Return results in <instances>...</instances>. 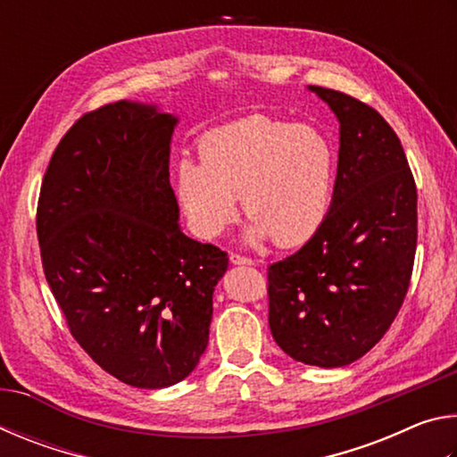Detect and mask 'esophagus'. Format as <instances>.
<instances>
[{
	"instance_id": "34e87169",
	"label": "esophagus",
	"mask_w": 457,
	"mask_h": 457,
	"mask_svg": "<svg viewBox=\"0 0 457 457\" xmlns=\"http://www.w3.org/2000/svg\"><path fill=\"white\" fill-rule=\"evenodd\" d=\"M229 262H231V264H236V266H252L253 264V260L245 258V256H239V253H231Z\"/></svg>"
}]
</instances>
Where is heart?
<instances>
[{
  "label": "heart",
  "instance_id": "heart-1",
  "mask_svg": "<svg viewBox=\"0 0 457 457\" xmlns=\"http://www.w3.org/2000/svg\"><path fill=\"white\" fill-rule=\"evenodd\" d=\"M199 161L177 165V199L199 237L221 236L237 213L250 215L245 242L274 237L282 247L311 239L328 212L335 149L319 129L250 114L199 141Z\"/></svg>",
  "mask_w": 457,
  "mask_h": 457
}]
</instances>
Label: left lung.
Segmentation results:
<instances>
[{
    "mask_svg": "<svg viewBox=\"0 0 457 457\" xmlns=\"http://www.w3.org/2000/svg\"><path fill=\"white\" fill-rule=\"evenodd\" d=\"M340 122L330 210L292 256L268 268V322L294 361L345 367L395 320L417 247V189L395 130L345 92L308 87Z\"/></svg>",
    "mask_w": 457,
    "mask_h": 457,
    "instance_id": "left-lung-1",
    "label": "left lung"
}]
</instances>
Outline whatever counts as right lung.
Returning a JSON list of instances; mask_svg holds the SVG:
<instances>
[{"label":"right lung","mask_w":457,"mask_h":457,"mask_svg":"<svg viewBox=\"0 0 457 457\" xmlns=\"http://www.w3.org/2000/svg\"><path fill=\"white\" fill-rule=\"evenodd\" d=\"M177 117L119 103L87 112L46 169L36 229L42 266L72 337L138 389L197 367L228 253L187 237L169 183Z\"/></svg>","instance_id":"obj_1"}]
</instances>
